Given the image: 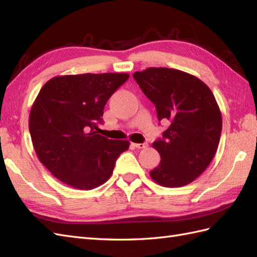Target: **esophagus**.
<instances>
[{"label": "esophagus", "instance_id": "obj_1", "mask_svg": "<svg viewBox=\"0 0 257 257\" xmlns=\"http://www.w3.org/2000/svg\"><path fill=\"white\" fill-rule=\"evenodd\" d=\"M133 146L135 147V148H137V149H145V148H147V147H148V144H147V143H144V144H133Z\"/></svg>", "mask_w": 257, "mask_h": 257}]
</instances>
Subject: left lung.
Masks as SVG:
<instances>
[{
    "label": "left lung",
    "mask_w": 257,
    "mask_h": 257,
    "mask_svg": "<svg viewBox=\"0 0 257 257\" xmlns=\"http://www.w3.org/2000/svg\"><path fill=\"white\" fill-rule=\"evenodd\" d=\"M141 90L155 103L158 119L169 127L152 147L159 166L150 172L167 188L187 185L209 167L222 132V114L211 89L195 76L167 67L134 73Z\"/></svg>",
    "instance_id": "obj_1"
}]
</instances>
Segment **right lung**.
<instances>
[{"label": "right lung", "instance_id": "right-lung-1", "mask_svg": "<svg viewBox=\"0 0 257 257\" xmlns=\"http://www.w3.org/2000/svg\"><path fill=\"white\" fill-rule=\"evenodd\" d=\"M129 78L125 73L56 76L33 103L29 127L40 161L56 179L91 190L110 178L129 141L98 135L109 98Z\"/></svg>", "mask_w": 257, "mask_h": 257}]
</instances>
